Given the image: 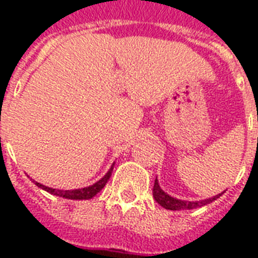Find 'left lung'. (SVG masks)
<instances>
[{
	"mask_svg": "<svg viewBox=\"0 0 258 258\" xmlns=\"http://www.w3.org/2000/svg\"><path fill=\"white\" fill-rule=\"evenodd\" d=\"M222 194V192H221ZM213 197V198H208V200H202V201H182V200H176L174 197H170L167 192H165L161 188L159 183H158V179H155V183H154L153 188V196L155 198L158 204L163 206L167 210H186V209H197L201 208V206H205V205L210 204L213 201H216L218 197L221 196Z\"/></svg>",
	"mask_w": 258,
	"mask_h": 258,
	"instance_id": "1",
	"label": "left lung"
}]
</instances>
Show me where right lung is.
Returning a JSON list of instances; mask_svg holds the SVG:
<instances>
[{
    "mask_svg": "<svg viewBox=\"0 0 258 258\" xmlns=\"http://www.w3.org/2000/svg\"><path fill=\"white\" fill-rule=\"evenodd\" d=\"M115 165V163H113ZM113 165L111 166V169L107 171L101 179H99L96 183L91 184V186H87V187L83 188H76V190H58V188H52L48 187V186H44V184L38 183L36 180H33L34 184H37L38 187L42 188V190H45V191L50 192V194H53V196L57 197H62V198H67V200H91L93 197L96 196L97 192L100 191L101 188L104 187L105 183L108 182L109 176H111V172L113 170Z\"/></svg>",
    "mask_w": 258,
    "mask_h": 258,
    "instance_id": "add662e5",
    "label": "right lung"
}]
</instances>
